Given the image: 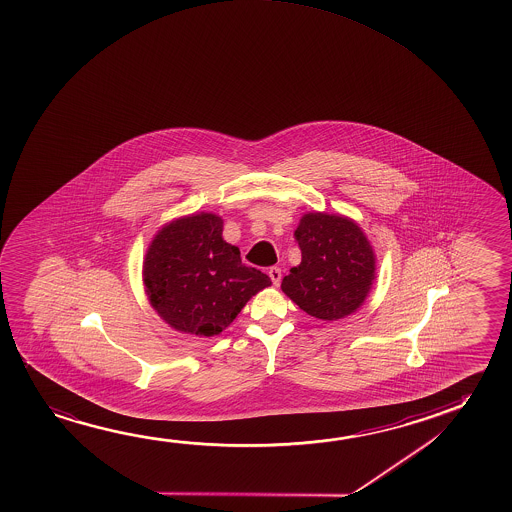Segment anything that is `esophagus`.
Returning a JSON list of instances; mask_svg holds the SVG:
<instances>
[{
	"mask_svg": "<svg viewBox=\"0 0 512 512\" xmlns=\"http://www.w3.org/2000/svg\"><path fill=\"white\" fill-rule=\"evenodd\" d=\"M269 278H271V282H273V285L277 287V285H280V280H282V269L280 268H269Z\"/></svg>",
	"mask_w": 512,
	"mask_h": 512,
	"instance_id": "34e87169",
	"label": "esophagus"
}]
</instances>
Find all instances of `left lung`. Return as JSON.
Wrapping results in <instances>:
<instances>
[{
  "mask_svg": "<svg viewBox=\"0 0 512 512\" xmlns=\"http://www.w3.org/2000/svg\"><path fill=\"white\" fill-rule=\"evenodd\" d=\"M302 262L282 280V291L300 309L337 321L361 309L377 278V255L355 219L307 212L296 227Z\"/></svg>",
  "mask_w": 512,
  "mask_h": 512,
  "instance_id": "left-lung-1",
  "label": "left lung"
}]
</instances>
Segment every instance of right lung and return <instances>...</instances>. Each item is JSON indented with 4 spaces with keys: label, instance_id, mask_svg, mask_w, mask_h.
I'll return each mask as SVG.
<instances>
[{
    "label": "right lung",
    "instance_id": "right-lung-1",
    "mask_svg": "<svg viewBox=\"0 0 512 512\" xmlns=\"http://www.w3.org/2000/svg\"><path fill=\"white\" fill-rule=\"evenodd\" d=\"M144 293L160 319L189 336L214 337L250 298L271 285L241 262L223 239V218L194 212L171 219L153 235L143 260Z\"/></svg>",
    "mask_w": 512,
    "mask_h": 512
}]
</instances>
